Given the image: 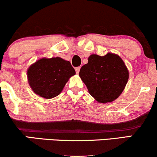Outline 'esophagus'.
<instances>
[{
	"label": "esophagus",
	"mask_w": 157,
	"mask_h": 157,
	"mask_svg": "<svg viewBox=\"0 0 157 157\" xmlns=\"http://www.w3.org/2000/svg\"><path fill=\"white\" fill-rule=\"evenodd\" d=\"M80 67L75 68V71H76V73L77 74H78L79 72H80Z\"/></svg>",
	"instance_id": "obj_1"
}]
</instances>
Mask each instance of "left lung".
I'll use <instances>...</instances> for the list:
<instances>
[{"mask_svg": "<svg viewBox=\"0 0 157 157\" xmlns=\"http://www.w3.org/2000/svg\"><path fill=\"white\" fill-rule=\"evenodd\" d=\"M79 75L90 95L101 103L116 99L129 79V71L124 61L113 53L105 56L91 55L88 63L81 67Z\"/></svg>", "mask_w": 157, "mask_h": 157, "instance_id": "left-lung-1", "label": "left lung"}]
</instances>
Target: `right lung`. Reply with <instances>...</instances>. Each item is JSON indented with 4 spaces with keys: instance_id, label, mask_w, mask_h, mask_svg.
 <instances>
[{
    "instance_id": "right-lung-1",
    "label": "right lung",
    "mask_w": 157,
    "mask_h": 157,
    "mask_svg": "<svg viewBox=\"0 0 157 157\" xmlns=\"http://www.w3.org/2000/svg\"><path fill=\"white\" fill-rule=\"evenodd\" d=\"M75 75L70 62L58 57L41 58L28 70L30 86L36 94L46 99L58 96L69 77Z\"/></svg>"
}]
</instances>
